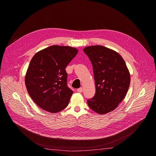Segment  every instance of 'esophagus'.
I'll return each mask as SVG.
<instances>
[{
	"mask_svg": "<svg viewBox=\"0 0 156 156\" xmlns=\"http://www.w3.org/2000/svg\"><path fill=\"white\" fill-rule=\"evenodd\" d=\"M77 91H78V92H79V93H81V92L83 91V89H82V88L81 87V88H78V89H77Z\"/></svg>",
	"mask_w": 156,
	"mask_h": 156,
	"instance_id": "obj_1",
	"label": "esophagus"
}]
</instances>
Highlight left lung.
<instances>
[{
	"instance_id": "obj_1",
	"label": "left lung",
	"mask_w": 156,
	"mask_h": 156,
	"mask_svg": "<svg viewBox=\"0 0 156 156\" xmlns=\"http://www.w3.org/2000/svg\"><path fill=\"white\" fill-rule=\"evenodd\" d=\"M92 63L96 91L87 100L89 107L99 114L115 110L125 98L130 78L125 61L116 51L97 45L84 48Z\"/></svg>"
}]
</instances>
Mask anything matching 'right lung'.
I'll return each mask as SVG.
<instances>
[{"instance_id":"right-lung-1","label":"right lung","mask_w":156,"mask_h":156,"mask_svg":"<svg viewBox=\"0 0 156 156\" xmlns=\"http://www.w3.org/2000/svg\"><path fill=\"white\" fill-rule=\"evenodd\" d=\"M78 52L69 46H51L37 52L31 59L26 87L30 98L42 109L57 113L68 106L73 91L67 85L65 68Z\"/></svg>"}]
</instances>
